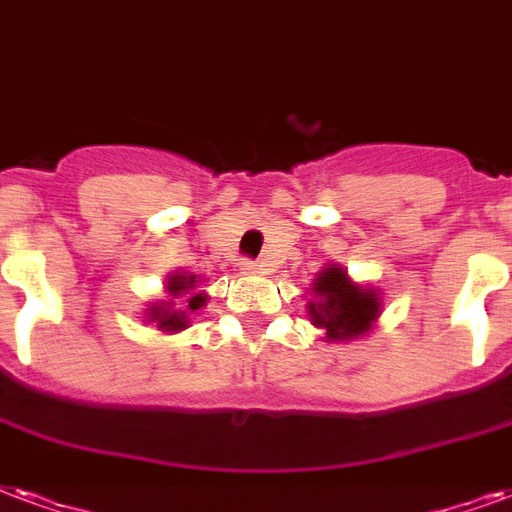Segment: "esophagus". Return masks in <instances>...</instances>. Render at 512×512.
I'll return each instance as SVG.
<instances>
[{
  "mask_svg": "<svg viewBox=\"0 0 512 512\" xmlns=\"http://www.w3.org/2000/svg\"><path fill=\"white\" fill-rule=\"evenodd\" d=\"M241 273H263V265L257 263V260H244L241 263Z\"/></svg>",
  "mask_w": 512,
  "mask_h": 512,
  "instance_id": "1",
  "label": "esophagus"
}]
</instances>
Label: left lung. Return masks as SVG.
Returning a JSON list of instances; mask_svg holds the SVG:
<instances>
[{
	"label": "left lung",
	"mask_w": 512,
	"mask_h": 512,
	"mask_svg": "<svg viewBox=\"0 0 512 512\" xmlns=\"http://www.w3.org/2000/svg\"><path fill=\"white\" fill-rule=\"evenodd\" d=\"M314 298L308 300L311 325L322 327L327 341H354L373 327L381 311L376 290L351 282L341 265H327L314 282Z\"/></svg>",
	"instance_id": "obj_1"
}]
</instances>
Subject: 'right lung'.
<instances>
[{"instance_id": "1", "label": "right lung", "mask_w": 512, "mask_h": 512, "mask_svg": "<svg viewBox=\"0 0 512 512\" xmlns=\"http://www.w3.org/2000/svg\"><path fill=\"white\" fill-rule=\"evenodd\" d=\"M166 290H169L171 298L161 300V303H152V306L147 308V322H155L158 330H163V333H179V330H185L187 322H190V314L204 306L206 295L204 292H194L191 296L189 292L195 290V276L179 271L171 273L169 282H166ZM182 294L191 296L185 307L173 303V298L181 297Z\"/></svg>"}]
</instances>
